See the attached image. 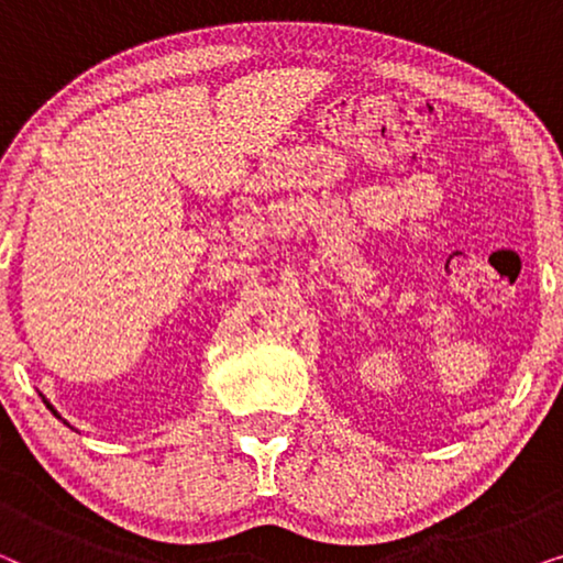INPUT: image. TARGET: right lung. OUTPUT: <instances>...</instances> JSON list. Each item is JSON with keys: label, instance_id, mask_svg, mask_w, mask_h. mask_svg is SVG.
<instances>
[{"label": "right lung", "instance_id": "right-lung-1", "mask_svg": "<svg viewBox=\"0 0 563 563\" xmlns=\"http://www.w3.org/2000/svg\"><path fill=\"white\" fill-rule=\"evenodd\" d=\"M45 405H48V402H45ZM51 407V405H48ZM51 410H53V407H51ZM53 415H56V410H53Z\"/></svg>", "mask_w": 563, "mask_h": 563}]
</instances>
